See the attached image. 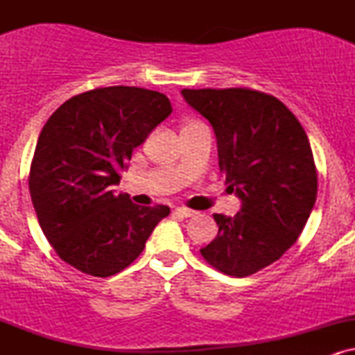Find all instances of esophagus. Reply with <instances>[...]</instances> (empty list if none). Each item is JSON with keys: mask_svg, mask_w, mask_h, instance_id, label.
I'll use <instances>...</instances> for the list:
<instances>
[{"mask_svg": "<svg viewBox=\"0 0 355 355\" xmlns=\"http://www.w3.org/2000/svg\"><path fill=\"white\" fill-rule=\"evenodd\" d=\"M173 214L178 215V217H191V215H195V211L191 209H187V207H177L173 210Z\"/></svg>", "mask_w": 355, "mask_h": 355, "instance_id": "34e87169", "label": "esophagus"}]
</instances>
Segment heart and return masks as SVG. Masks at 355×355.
Here are the masks:
<instances>
[{"instance_id": "b5f03b06", "label": "heart", "mask_w": 355, "mask_h": 355, "mask_svg": "<svg viewBox=\"0 0 355 355\" xmlns=\"http://www.w3.org/2000/svg\"><path fill=\"white\" fill-rule=\"evenodd\" d=\"M189 123H193V121H187V123H185V125H189Z\"/></svg>"}]
</instances>
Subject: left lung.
<instances>
[{"label": "left lung", "mask_w": 355, "mask_h": 355, "mask_svg": "<svg viewBox=\"0 0 355 355\" xmlns=\"http://www.w3.org/2000/svg\"><path fill=\"white\" fill-rule=\"evenodd\" d=\"M214 126L218 166L242 209L215 214L218 234L205 262L248 277L277 262L302 234L317 197V168L305 130L280 100L252 88L182 89Z\"/></svg>", "instance_id": "obj_1"}]
</instances>
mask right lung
<instances>
[{"mask_svg":"<svg viewBox=\"0 0 355 355\" xmlns=\"http://www.w3.org/2000/svg\"><path fill=\"white\" fill-rule=\"evenodd\" d=\"M170 113L164 93L103 87L71 96L48 118L28 187L44 237L68 266L93 277L118 274L170 214L166 205H137L112 187L133 148Z\"/></svg>","mask_w":355,"mask_h":355,"instance_id":"right-lung-1","label":"right lung"}]
</instances>
